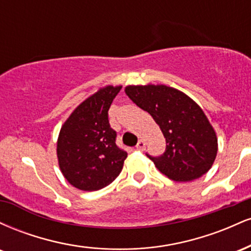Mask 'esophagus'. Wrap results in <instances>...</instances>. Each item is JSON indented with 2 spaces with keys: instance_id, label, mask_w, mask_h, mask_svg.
<instances>
[{
  "instance_id": "34e87169",
  "label": "esophagus",
  "mask_w": 251,
  "mask_h": 251,
  "mask_svg": "<svg viewBox=\"0 0 251 251\" xmlns=\"http://www.w3.org/2000/svg\"><path fill=\"white\" fill-rule=\"evenodd\" d=\"M137 150H140V151L145 150V142H144V140H139V142H138Z\"/></svg>"
}]
</instances>
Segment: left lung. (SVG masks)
I'll list each match as a JSON object with an SVG mask.
<instances>
[{
  "mask_svg": "<svg viewBox=\"0 0 251 251\" xmlns=\"http://www.w3.org/2000/svg\"><path fill=\"white\" fill-rule=\"evenodd\" d=\"M125 93L162 129L165 152L159 157L148 154L162 174L176 181H190L211 169L217 137L203 109L191 98L165 85L127 86Z\"/></svg>",
  "mask_w": 251,
  "mask_h": 251,
  "instance_id": "obj_1",
  "label": "left lung"
}]
</instances>
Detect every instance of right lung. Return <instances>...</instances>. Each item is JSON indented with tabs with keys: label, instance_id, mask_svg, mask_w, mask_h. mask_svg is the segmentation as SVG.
<instances>
[{
	"label": "right lung",
	"instance_id": "obj_1",
	"mask_svg": "<svg viewBox=\"0 0 251 251\" xmlns=\"http://www.w3.org/2000/svg\"><path fill=\"white\" fill-rule=\"evenodd\" d=\"M122 86H106L74 109L60 129L56 153L63 177L74 188L97 191L122 172L127 153L116 144L108 109Z\"/></svg>",
	"mask_w": 251,
	"mask_h": 251
}]
</instances>
